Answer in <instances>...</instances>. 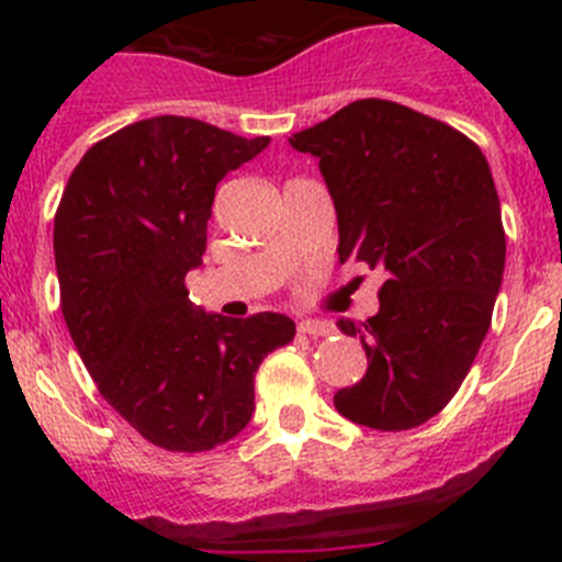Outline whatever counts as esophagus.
Wrapping results in <instances>:
<instances>
[{
    "label": "esophagus",
    "mask_w": 562,
    "mask_h": 562,
    "mask_svg": "<svg viewBox=\"0 0 562 562\" xmlns=\"http://www.w3.org/2000/svg\"><path fill=\"white\" fill-rule=\"evenodd\" d=\"M297 331L310 337H329L335 335V326H331L329 321H301V324H297Z\"/></svg>",
    "instance_id": "esophagus-1"
}]
</instances>
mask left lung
Returning a JSON list of instances; mask_svg holds the SVG:
<instances>
[{"label": "left lung", "mask_w": 562, "mask_h": 562, "mask_svg": "<svg viewBox=\"0 0 562 562\" xmlns=\"http://www.w3.org/2000/svg\"><path fill=\"white\" fill-rule=\"evenodd\" d=\"M290 143L321 160L340 261L389 272L374 317L337 321L369 369L335 408L374 430L416 428L453 400L493 321L506 236L486 157L448 123L380 98Z\"/></svg>", "instance_id": "obj_1"}]
</instances>
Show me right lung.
<instances>
[{"label":"right lung","instance_id":"1","mask_svg":"<svg viewBox=\"0 0 562 562\" xmlns=\"http://www.w3.org/2000/svg\"><path fill=\"white\" fill-rule=\"evenodd\" d=\"M267 143L177 114L137 121L83 154L56 211L61 312L78 355L103 400L171 453L241 434L258 366L295 337L286 315L233 321L200 312L186 290L216 186Z\"/></svg>","mask_w":562,"mask_h":562}]
</instances>
